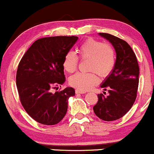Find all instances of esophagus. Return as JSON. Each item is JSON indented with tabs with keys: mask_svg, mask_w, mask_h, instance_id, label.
Returning <instances> with one entry per match:
<instances>
[{
	"mask_svg": "<svg viewBox=\"0 0 154 154\" xmlns=\"http://www.w3.org/2000/svg\"><path fill=\"white\" fill-rule=\"evenodd\" d=\"M75 93H76V94H85V93H86V92L77 89L75 91Z\"/></svg>",
	"mask_w": 154,
	"mask_h": 154,
	"instance_id": "esophagus-1",
	"label": "esophagus"
}]
</instances>
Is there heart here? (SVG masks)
<instances>
[{
	"label": "heart",
	"mask_w": 154,
	"mask_h": 154,
	"mask_svg": "<svg viewBox=\"0 0 154 154\" xmlns=\"http://www.w3.org/2000/svg\"><path fill=\"white\" fill-rule=\"evenodd\" d=\"M78 52L82 59H89L88 69L93 72L89 73L78 72L70 77L69 82L72 87L86 91L99 82L97 73L104 77L112 71L115 65V51L109 44L89 38L79 47ZM78 62V56L72 51H69L63 59V69L69 73H72L77 69Z\"/></svg>",
	"instance_id": "heart-1"
}]
</instances>
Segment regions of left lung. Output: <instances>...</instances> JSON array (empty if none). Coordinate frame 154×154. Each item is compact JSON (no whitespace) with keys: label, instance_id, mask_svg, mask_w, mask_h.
Segmentation results:
<instances>
[{"label":"left lung","instance_id":"obj_1","mask_svg":"<svg viewBox=\"0 0 154 154\" xmlns=\"http://www.w3.org/2000/svg\"><path fill=\"white\" fill-rule=\"evenodd\" d=\"M98 35L111 43L116 58L112 71L100 85L104 91L108 89L109 95L98 94L93 111L104 121H114L125 115L135 103L139 83V66L135 53L127 42L108 33Z\"/></svg>","mask_w":154,"mask_h":154}]
</instances>
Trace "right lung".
Instances as JSON below:
<instances>
[{
    "mask_svg": "<svg viewBox=\"0 0 154 154\" xmlns=\"http://www.w3.org/2000/svg\"><path fill=\"white\" fill-rule=\"evenodd\" d=\"M78 37L55 36L40 38L29 48L17 69V87L22 106L38 122L56 125L66 115L74 88L52 93L66 81L63 61Z\"/></svg>",
    "mask_w": 154,
    "mask_h": 154,
    "instance_id": "obj_1",
    "label": "right lung"
}]
</instances>
